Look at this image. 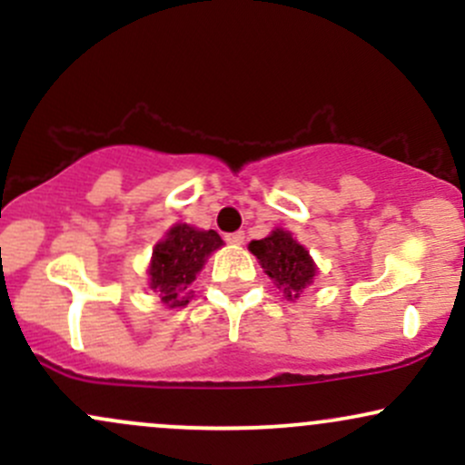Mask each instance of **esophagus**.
I'll list each match as a JSON object with an SVG mask.
<instances>
[{
    "label": "esophagus",
    "instance_id": "obj_1",
    "mask_svg": "<svg viewBox=\"0 0 465 465\" xmlns=\"http://www.w3.org/2000/svg\"><path fill=\"white\" fill-rule=\"evenodd\" d=\"M225 240L229 244H242L244 242V233L242 232H233V233H227Z\"/></svg>",
    "mask_w": 465,
    "mask_h": 465
}]
</instances>
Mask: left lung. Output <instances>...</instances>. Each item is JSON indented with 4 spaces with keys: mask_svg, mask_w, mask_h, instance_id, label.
<instances>
[{
    "mask_svg": "<svg viewBox=\"0 0 465 465\" xmlns=\"http://www.w3.org/2000/svg\"><path fill=\"white\" fill-rule=\"evenodd\" d=\"M249 249L260 260L266 275L275 282V286L284 291L288 300H297L317 273V266L308 251L282 229H275L262 240H253Z\"/></svg>",
    "mask_w": 465,
    "mask_h": 465,
    "instance_id": "obj_1",
    "label": "left lung"
}]
</instances>
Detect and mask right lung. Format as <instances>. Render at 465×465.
I'll list each match as a JSON object with an SVG mask.
<instances>
[{"label":"right lung","mask_w":465,"mask_h":465,"mask_svg":"<svg viewBox=\"0 0 465 465\" xmlns=\"http://www.w3.org/2000/svg\"><path fill=\"white\" fill-rule=\"evenodd\" d=\"M223 244L214 229L199 232L190 225H174L153 251L151 288L170 308L188 303V288L205 264V258Z\"/></svg>","instance_id":"add662e5"}]
</instances>
